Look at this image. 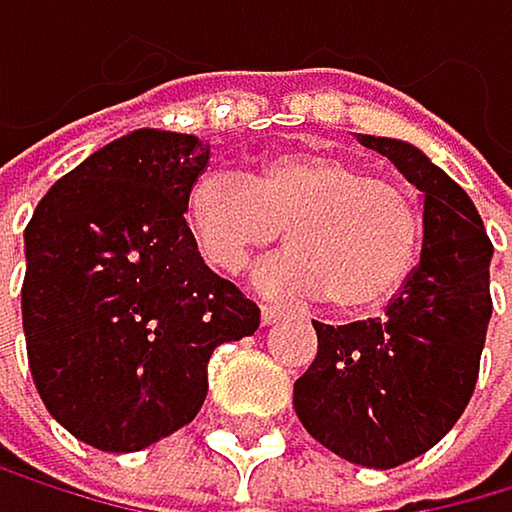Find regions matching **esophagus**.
<instances>
[{"label":"esophagus","mask_w":512,"mask_h":512,"mask_svg":"<svg viewBox=\"0 0 512 512\" xmlns=\"http://www.w3.org/2000/svg\"><path fill=\"white\" fill-rule=\"evenodd\" d=\"M285 314H291L285 304H262V323H266V327H269V323H275L278 317H285Z\"/></svg>","instance_id":"1"}]
</instances>
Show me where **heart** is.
Segmentation results:
<instances>
[{"label":"heart","mask_w":512,"mask_h":512,"mask_svg":"<svg viewBox=\"0 0 512 512\" xmlns=\"http://www.w3.org/2000/svg\"><path fill=\"white\" fill-rule=\"evenodd\" d=\"M198 256L237 275L288 230L291 250L262 269L272 291L317 295L368 311L404 288L420 250L417 201L391 179L333 153H282L250 179L230 169L198 176L185 201Z\"/></svg>","instance_id":"b5f03b06"}]
</instances>
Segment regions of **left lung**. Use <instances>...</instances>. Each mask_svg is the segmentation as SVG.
Here are the masks:
<instances>
[{
	"label": "left lung",
	"mask_w": 512,
	"mask_h": 512,
	"mask_svg": "<svg viewBox=\"0 0 512 512\" xmlns=\"http://www.w3.org/2000/svg\"><path fill=\"white\" fill-rule=\"evenodd\" d=\"M423 192V253L385 317L317 323V356L295 381V413L352 465L397 468L430 452L478 385L491 323L494 246L471 198L426 156L359 134Z\"/></svg>",
	"instance_id": "8db88e82"
}]
</instances>
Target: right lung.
<instances>
[{
	"mask_svg": "<svg viewBox=\"0 0 512 512\" xmlns=\"http://www.w3.org/2000/svg\"><path fill=\"white\" fill-rule=\"evenodd\" d=\"M211 147L134 131L50 189L25 227V323L34 388L63 430L140 452L192 423L211 352L253 336L259 307L214 275L185 224Z\"/></svg>",
	"mask_w": 512,
	"mask_h": 512,
	"instance_id": "add662e5",
	"label": "right lung"
}]
</instances>
